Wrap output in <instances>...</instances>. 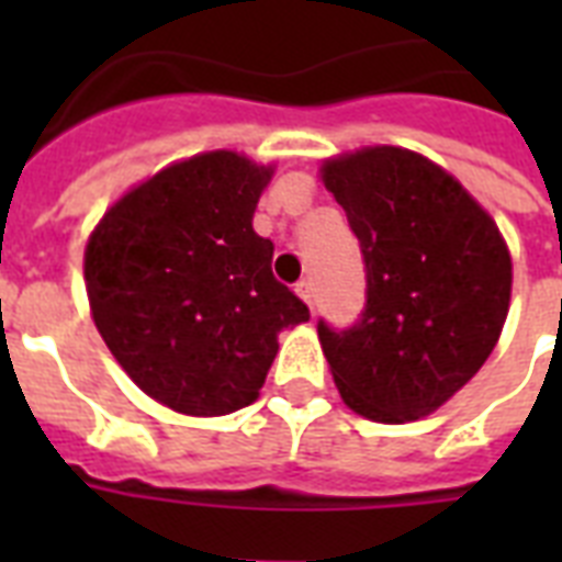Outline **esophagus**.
<instances>
[{"label":"esophagus","instance_id":"obj_1","mask_svg":"<svg viewBox=\"0 0 562 562\" xmlns=\"http://www.w3.org/2000/svg\"><path fill=\"white\" fill-rule=\"evenodd\" d=\"M294 291H297V297L303 300V303H306L308 308H315V291H312V282L300 280L297 289H294Z\"/></svg>","mask_w":562,"mask_h":562}]
</instances>
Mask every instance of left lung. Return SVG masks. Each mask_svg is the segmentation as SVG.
I'll use <instances>...</instances> for the list:
<instances>
[{
  "label": "left lung",
  "mask_w": 562,
  "mask_h": 562,
  "mask_svg": "<svg viewBox=\"0 0 562 562\" xmlns=\"http://www.w3.org/2000/svg\"><path fill=\"white\" fill-rule=\"evenodd\" d=\"M361 241L368 306L352 329L317 338L341 400L400 426L452 400L498 344L514 259L496 221L443 166L368 145L321 166Z\"/></svg>",
  "instance_id": "obj_1"
}]
</instances>
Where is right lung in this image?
<instances>
[{
  "instance_id": "1",
  "label": "right lung",
  "mask_w": 562,
  "mask_h": 562,
  "mask_svg": "<svg viewBox=\"0 0 562 562\" xmlns=\"http://www.w3.org/2000/svg\"><path fill=\"white\" fill-rule=\"evenodd\" d=\"M271 178L238 151L194 154L127 189L87 238L95 329L139 391L187 417L259 400L277 335L308 321L254 229Z\"/></svg>"
}]
</instances>
